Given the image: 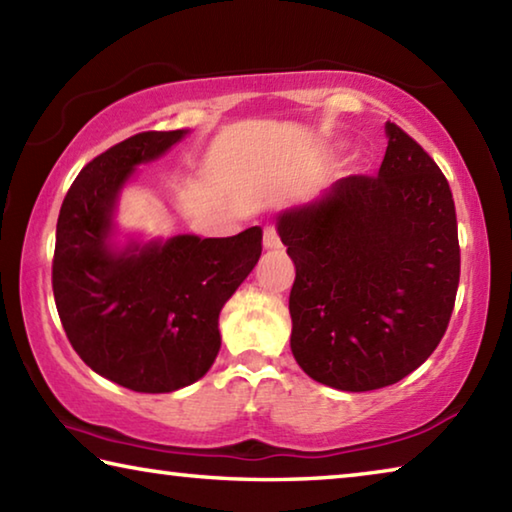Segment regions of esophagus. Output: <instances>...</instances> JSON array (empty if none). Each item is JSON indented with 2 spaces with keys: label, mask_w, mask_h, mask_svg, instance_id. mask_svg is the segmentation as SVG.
<instances>
[{
  "label": "esophagus",
  "mask_w": 512,
  "mask_h": 512,
  "mask_svg": "<svg viewBox=\"0 0 512 512\" xmlns=\"http://www.w3.org/2000/svg\"><path fill=\"white\" fill-rule=\"evenodd\" d=\"M280 246H282V241H280V235H277V230L273 228V225H266V228H264V248L275 250Z\"/></svg>",
  "instance_id": "34e87169"
}]
</instances>
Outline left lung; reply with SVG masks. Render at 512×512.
Segmentation results:
<instances>
[{
    "mask_svg": "<svg viewBox=\"0 0 512 512\" xmlns=\"http://www.w3.org/2000/svg\"><path fill=\"white\" fill-rule=\"evenodd\" d=\"M377 176L336 180L277 216L296 264L291 352L320 384L375 391L431 357L452 318L461 248L452 189L400 126Z\"/></svg>",
    "mask_w": 512,
    "mask_h": 512,
    "instance_id": "1",
    "label": "left lung"
}]
</instances>
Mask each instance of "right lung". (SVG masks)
<instances>
[{"label":"right lung","instance_id":"1","mask_svg":"<svg viewBox=\"0 0 512 512\" xmlns=\"http://www.w3.org/2000/svg\"><path fill=\"white\" fill-rule=\"evenodd\" d=\"M187 131H146L85 164L60 205L51 287L76 354L115 384L171 393L201 379L221 348L219 314L262 255V228L110 246L112 210L137 164Z\"/></svg>","mask_w":512,"mask_h":512}]
</instances>
